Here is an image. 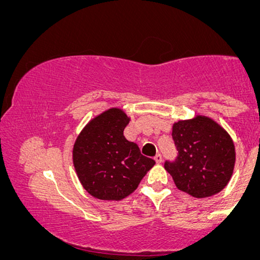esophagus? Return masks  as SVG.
<instances>
[{"mask_svg": "<svg viewBox=\"0 0 260 260\" xmlns=\"http://www.w3.org/2000/svg\"><path fill=\"white\" fill-rule=\"evenodd\" d=\"M154 160H155L156 164H160V162L162 161V156L160 155V154H156V155L154 156Z\"/></svg>", "mask_w": 260, "mask_h": 260, "instance_id": "obj_1", "label": "esophagus"}]
</instances>
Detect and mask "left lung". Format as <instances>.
Segmentation results:
<instances>
[{
  "instance_id": "obj_1",
  "label": "left lung",
  "mask_w": 260,
  "mask_h": 260,
  "mask_svg": "<svg viewBox=\"0 0 260 260\" xmlns=\"http://www.w3.org/2000/svg\"><path fill=\"white\" fill-rule=\"evenodd\" d=\"M172 137L178 158L174 162L166 161L165 170L177 188L199 199L222 191L236 164L231 135L213 119L196 115L174 122Z\"/></svg>"
}]
</instances>
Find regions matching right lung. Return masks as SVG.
I'll return each instance as SVG.
<instances>
[{"label": "right lung", "instance_id": "right-lung-1", "mask_svg": "<svg viewBox=\"0 0 260 260\" xmlns=\"http://www.w3.org/2000/svg\"><path fill=\"white\" fill-rule=\"evenodd\" d=\"M129 120L122 109L109 108L90 120L76 138L73 165L82 187L94 198L122 200L155 165L123 135Z\"/></svg>", "mask_w": 260, "mask_h": 260}]
</instances>
